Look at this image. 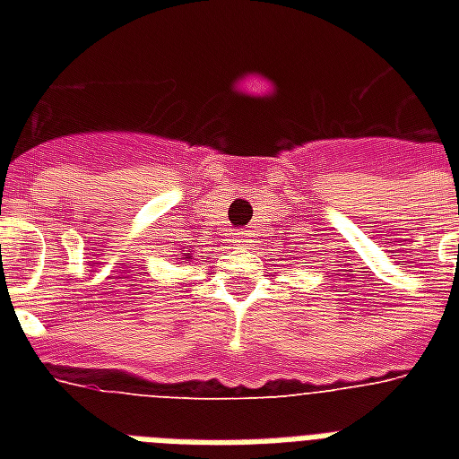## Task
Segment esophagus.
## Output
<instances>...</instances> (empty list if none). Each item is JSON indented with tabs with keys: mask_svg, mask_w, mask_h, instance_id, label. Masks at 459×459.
<instances>
[{
	"mask_svg": "<svg viewBox=\"0 0 459 459\" xmlns=\"http://www.w3.org/2000/svg\"><path fill=\"white\" fill-rule=\"evenodd\" d=\"M236 243H240V245L247 243V233H245V230H238V233H236Z\"/></svg>",
	"mask_w": 459,
	"mask_h": 459,
	"instance_id": "1",
	"label": "esophagus"
}]
</instances>
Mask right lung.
Returning a JSON list of instances; mask_svg holds the SVG:
<instances>
[{"instance_id": "add662e5", "label": "right lung", "mask_w": 459, "mask_h": 459, "mask_svg": "<svg viewBox=\"0 0 459 459\" xmlns=\"http://www.w3.org/2000/svg\"><path fill=\"white\" fill-rule=\"evenodd\" d=\"M190 257H193V250H180L178 255H176V259H178L180 264H186V262H190Z\"/></svg>"}]
</instances>
